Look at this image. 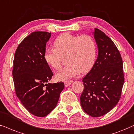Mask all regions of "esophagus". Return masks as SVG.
Segmentation results:
<instances>
[{"instance_id": "esophagus-1", "label": "esophagus", "mask_w": 134, "mask_h": 134, "mask_svg": "<svg viewBox=\"0 0 134 134\" xmlns=\"http://www.w3.org/2000/svg\"><path fill=\"white\" fill-rule=\"evenodd\" d=\"M73 83V81L72 80H69V81H67V82H64V85H65V86L66 87H69V86H70L71 84H72Z\"/></svg>"}]
</instances>
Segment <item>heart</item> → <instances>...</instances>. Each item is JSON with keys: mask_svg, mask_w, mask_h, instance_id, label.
Wrapping results in <instances>:
<instances>
[{"mask_svg": "<svg viewBox=\"0 0 134 134\" xmlns=\"http://www.w3.org/2000/svg\"><path fill=\"white\" fill-rule=\"evenodd\" d=\"M54 48H47L44 51L46 62L52 68L59 70L62 57H66L67 65L56 74V79L65 81L80 73L87 72L93 67L96 55V43L89 35H74L63 33L54 42Z\"/></svg>", "mask_w": 134, "mask_h": 134, "instance_id": "heart-1", "label": "heart"}]
</instances>
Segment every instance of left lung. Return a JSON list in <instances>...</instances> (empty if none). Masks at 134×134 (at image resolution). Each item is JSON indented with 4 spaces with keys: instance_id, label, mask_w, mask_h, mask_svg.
<instances>
[{
    "instance_id": "left-lung-1",
    "label": "left lung",
    "mask_w": 134,
    "mask_h": 134,
    "mask_svg": "<svg viewBox=\"0 0 134 134\" xmlns=\"http://www.w3.org/2000/svg\"><path fill=\"white\" fill-rule=\"evenodd\" d=\"M91 33L98 57L83 79L84 89L80 100L85 112L98 118L109 113L119 102L124 78L121 55L113 41L97 28Z\"/></svg>"
}]
</instances>
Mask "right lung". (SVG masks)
<instances>
[{
	"label": "right lung",
	"mask_w": 134,
	"mask_h": 134,
	"mask_svg": "<svg viewBox=\"0 0 134 134\" xmlns=\"http://www.w3.org/2000/svg\"><path fill=\"white\" fill-rule=\"evenodd\" d=\"M51 33L35 31L26 37L15 51L13 78L15 92L31 114L45 117L54 109L63 82L47 83L53 73L44 59L46 46Z\"/></svg>",
	"instance_id": "obj_1"
}]
</instances>
